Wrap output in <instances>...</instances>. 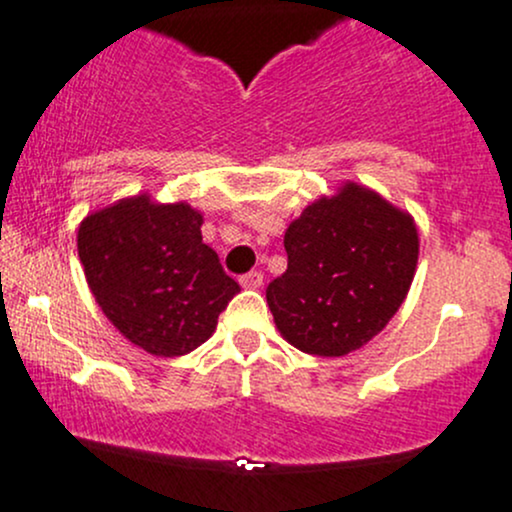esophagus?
Returning <instances> with one entry per match:
<instances>
[{
    "instance_id": "obj_1",
    "label": "esophagus",
    "mask_w": 512,
    "mask_h": 512,
    "mask_svg": "<svg viewBox=\"0 0 512 512\" xmlns=\"http://www.w3.org/2000/svg\"><path fill=\"white\" fill-rule=\"evenodd\" d=\"M262 272H247L240 277V284H243V289H260L262 286Z\"/></svg>"
}]
</instances>
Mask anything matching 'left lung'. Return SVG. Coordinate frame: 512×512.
<instances>
[{
    "mask_svg": "<svg viewBox=\"0 0 512 512\" xmlns=\"http://www.w3.org/2000/svg\"><path fill=\"white\" fill-rule=\"evenodd\" d=\"M284 247L286 272L267 286L279 333L308 355L342 357L401 308L420 240L411 213L347 182L289 223Z\"/></svg>",
    "mask_w": 512,
    "mask_h": 512,
    "instance_id": "8db88e82",
    "label": "left lung"
}]
</instances>
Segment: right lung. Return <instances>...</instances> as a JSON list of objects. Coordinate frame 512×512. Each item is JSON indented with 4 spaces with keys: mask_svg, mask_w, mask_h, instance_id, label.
Masks as SVG:
<instances>
[{
    "mask_svg": "<svg viewBox=\"0 0 512 512\" xmlns=\"http://www.w3.org/2000/svg\"><path fill=\"white\" fill-rule=\"evenodd\" d=\"M204 216L189 204H157L148 194L89 213L77 252L104 316L126 340L155 357L204 345L240 291L201 240Z\"/></svg>",
    "mask_w": 512,
    "mask_h": 512,
    "instance_id": "right-lung-1",
    "label": "right lung"
}]
</instances>
